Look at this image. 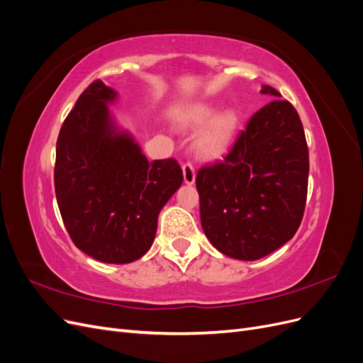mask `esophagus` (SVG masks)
I'll use <instances>...</instances> for the list:
<instances>
[{"label": "esophagus", "instance_id": "34e87169", "mask_svg": "<svg viewBox=\"0 0 363 363\" xmlns=\"http://www.w3.org/2000/svg\"><path fill=\"white\" fill-rule=\"evenodd\" d=\"M183 177H184V183L192 184L195 182V168L191 162H184L183 163Z\"/></svg>", "mask_w": 363, "mask_h": 363}]
</instances>
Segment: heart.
Returning a JSON list of instances; mask_svg holds the SVG:
<instances>
[{
	"label": "heart",
	"mask_w": 363,
	"mask_h": 363,
	"mask_svg": "<svg viewBox=\"0 0 363 363\" xmlns=\"http://www.w3.org/2000/svg\"><path fill=\"white\" fill-rule=\"evenodd\" d=\"M215 111L211 107H195L188 115V124L192 127H201L213 116ZM238 130V116L233 112H223L215 116L196 139V152L201 157L212 159L221 155L230 145Z\"/></svg>",
	"instance_id": "heart-1"
}]
</instances>
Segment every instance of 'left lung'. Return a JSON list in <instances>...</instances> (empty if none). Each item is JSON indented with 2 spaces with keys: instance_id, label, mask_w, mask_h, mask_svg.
I'll list each match as a JSON object with an SVG mask.
<instances>
[{
  "instance_id": "obj_1",
  "label": "left lung",
  "mask_w": 363,
  "mask_h": 363,
  "mask_svg": "<svg viewBox=\"0 0 363 363\" xmlns=\"http://www.w3.org/2000/svg\"><path fill=\"white\" fill-rule=\"evenodd\" d=\"M274 100L252 115L221 162L196 172L201 225L223 255L257 260L288 242L304 215L309 148L298 112Z\"/></svg>"
}]
</instances>
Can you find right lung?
<instances>
[{
	"mask_svg": "<svg viewBox=\"0 0 363 363\" xmlns=\"http://www.w3.org/2000/svg\"><path fill=\"white\" fill-rule=\"evenodd\" d=\"M115 96L101 80L79 96L57 138L54 188L77 248L104 263H130L150 250L183 171L172 157L148 162L130 135L116 133L107 108Z\"/></svg>",
	"mask_w": 363,
	"mask_h": 363,
	"instance_id": "1",
	"label": "right lung"
}]
</instances>
